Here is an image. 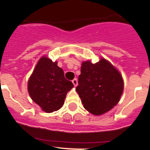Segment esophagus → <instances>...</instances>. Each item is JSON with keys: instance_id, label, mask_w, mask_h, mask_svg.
I'll use <instances>...</instances> for the list:
<instances>
[{"instance_id": "esophagus-1", "label": "esophagus", "mask_w": 150, "mask_h": 150, "mask_svg": "<svg viewBox=\"0 0 150 150\" xmlns=\"http://www.w3.org/2000/svg\"><path fill=\"white\" fill-rule=\"evenodd\" d=\"M72 83H73L74 86H75V87H76L77 85H78V80H77V78H75V79H73V80H72Z\"/></svg>"}]
</instances>
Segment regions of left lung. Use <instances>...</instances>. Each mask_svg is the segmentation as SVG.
I'll list each match as a JSON object with an SVG mask.
<instances>
[{"mask_svg": "<svg viewBox=\"0 0 150 150\" xmlns=\"http://www.w3.org/2000/svg\"><path fill=\"white\" fill-rule=\"evenodd\" d=\"M123 88L122 75L106 59L82 63L76 91L83 108L92 114L100 116L111 110L120 100Z\"/></svg>", "mask_w": 150, "mask_h": 150, "instance_id": "1", "label": "left lung"}]
</instances>
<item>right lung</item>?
<instances>
[{"label":"right lung","mask_w":150,"mask_h":150,"mask_svg":"<svg viewBox=\"0 0 150 150\" xmlns=\"http://www.w3.org/2000/svg\"><path fill=\"white\" fill-rule=\"evenodd\" d=\"M73 87L72 81L65 78L57 62H53L45 56L37 62L28 82L31 99L46 113L61 108L67 93Z\"/></svg>","instance_id":"add662e5"}]
</instances>
